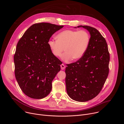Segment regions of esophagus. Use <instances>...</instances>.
I'll list each match as a JSON object with an SVG mask.
<instances>
[{
	"instance_id": "obj_1",
	"label": "esophagus",
	"mask_w": 124,
	"mask_h": 124,
	"mask_svg": "<svg viewBox=\"0 0 124 124\" xmlns=\"http://www.w3.org/2000/svg\"><path fill=\"white\" fill-rule=\"evenodd\" d=\"M60 66H61V70H64V69H65V66L64 65V64H62L60 65Z\"/></svg>"
}]
</instances>
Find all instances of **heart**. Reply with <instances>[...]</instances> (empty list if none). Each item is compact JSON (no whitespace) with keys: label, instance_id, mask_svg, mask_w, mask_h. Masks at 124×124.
I'll list each match as a JSON object with an SVG mask.
<instances>
[{"label":"heart","instance_id":"1","mask_svg":"<svg viewBox=\"0 0 124 124\" xmlns=\"http://www.w3.org/2000/svg\"><path fill=\"white\" fill-rule=\"evenodd\" d=\"M56 37L57 40L48 42V46L52 54L57 57L62 56L65 49L62 59L66 62L81 58L90 42L89 34L83 30H66L58 33Z\"/></svg>","mask_w":124,"mask_h":124}]
</instances>
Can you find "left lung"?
I'll list each match as a JSON object with an SVG mask.
<instances>
[{
  "label": "left lung",
  "mask_w": 124,
  "mask_h": 124,
  "mask_svg": "<svg viewBox=\"0 0 124 124\" xmlns=\"http://www.w3.org/2000/svg\"><path fill=\"white\" fill-rule=\"evenodd\" d=\"M80 27L89 32L90 42L81 58L67 64L65 82L69 96L76 101L85 102L96 97L102 89L109 73L110 55L107 43L97 29L78 26Z\"/></svg>",
  "instance_id": "left-lung-1"
}]
</instances>
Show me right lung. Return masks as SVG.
Wrapping results in <instances>:
<instances>
[{
    "label": "right lung",
    "mask_w": 124,
    "mask_h": 124,
    "mask_svg": "<svg viewBox=\"0 0 124 124\" xmlns=\"http://www.w3.org/2000/svg\"><path fill=\"white\" fill-rule=\"evenodd\" d=\"M63 26L47 23L34 24L17 44L14 56L16 78L22 91L31 98L43 99L51 90L52 80L62 63L52 54L48 42Z\"/></svg>",
    "instance_id": "obj_1"
}]
</instances>
